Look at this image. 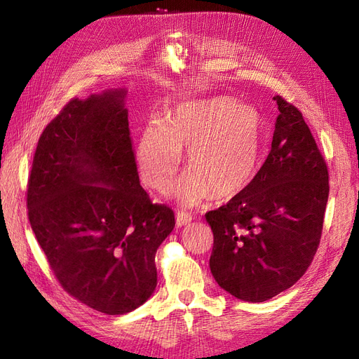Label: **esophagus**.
<instances>
[{
  "instance_id": "1",
  "label": "esophagus",
  "mask_w": 359,
  "mask_h": 359,
  "mask_svg": "<svg viewBox=\"0 0 359 359\" xmlns=\"http://www.w3.org/2000/svg\"><path fill=\"white\" fill-rule=\"evenodd\" d=\"M175 219H177V226L181 227V226L189 224L191 222L193 217H191V214H189L186 211H178L177 215H175Z\"/></svg>"
}]
</instances>
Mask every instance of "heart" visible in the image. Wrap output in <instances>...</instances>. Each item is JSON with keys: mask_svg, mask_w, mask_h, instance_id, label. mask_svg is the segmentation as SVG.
<instances>
[{"mask_svg": "<svg viewBox=\"0 0 359 359\" xmlns=\"http://www.w3.org/2000/svg\"><path fill=\"white\" fill-rule=\"evenodd\" d=\"M264 121L252 106L226 97L184 102L165 121L149 123L136 147V165L148 187L166 190L187 149L190 168L173 193L194 205L214 193L229 199L250 186L262 158Z\"/></svg>", "mask_w": 359, "mask_h": 359, "instance_id": "obj_1", "label": "heart"}]
</instances>
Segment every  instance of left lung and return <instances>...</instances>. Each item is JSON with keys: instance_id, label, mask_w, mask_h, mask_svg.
Wrapping results in <instances>:
<instances>
[{"instance_id": "1", "label": "left lung", "mask_w": 359, "mask_h": 359, "mask_svg": "<svg viewBox=\"0 0 359 359\" xmlns=\"http://www.w3.org/2000/svg\"><path fill=\"white\" fill-rule=\"evenodd\" d=\"M278 116L271 151L250 186L205 219L214 233L210 268L238 299L264 302L293 286L318 252L330 182L309 126L273 97Z\"/></svg>"}]
</instances>
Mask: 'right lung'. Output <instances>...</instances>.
Segmentation results:
<instances>
[{"label": "right lung", "instance_id": "1", "mask_svg": "<svg viewBox=\"0 0 359 359\" xmlns=\"http://www.w3.org/2000/svg\"><path fill=\"white\" fill-rule=\"evenodd\" d=\"M126 90L72 99L43 130L27 190L31 229L70 297L126 314L153 295L156 253L175 226L140 187Z\"/></svg>", "mask_w": 359, "mask_h": 359}]
</instances>
